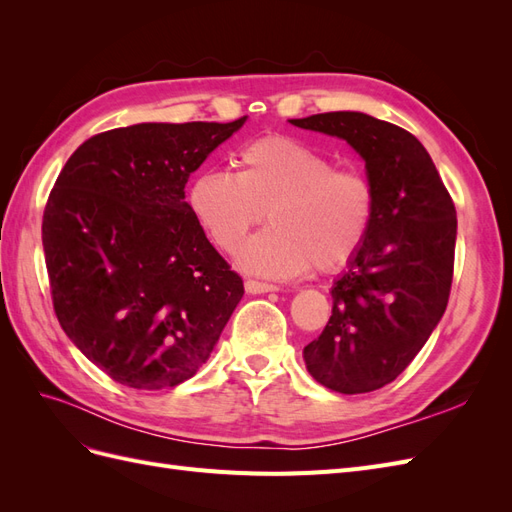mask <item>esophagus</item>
<instances>
[{
  "instance_id": "34e87169",
  "label": "esophagus",
  "mask_w": 512,
  "mask_h": 512,
  "mask_svg": "<svg viewBox=\"0 0 512 512\" xmlns=\"http://www.w3.org/2000/svg\"><path fill=\"white\" fill-rule=\"evenodd\" d=\"M245 290L250 294H262V292H273L277 290L275 284H269V282H258V280H247L245 282Z\"/></svg>"
}]
</instances>
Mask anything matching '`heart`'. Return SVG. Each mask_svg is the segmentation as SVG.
I'll use <instances>...</instances> for the list:
<instances>
[{
    "label": "heart",
    "mask_w": 512,
    "mask_h": 512,
    "mask_svg": "<svg viewBox=\"0 0 512 512\" xmlns=\"http://www.w3.org/2000/svg\"><path fill=\"white\" fill-rule=\"evenodd\" d=\"M235 175L194 177L188 205L218 250L237 254L262 220L271 226L243 247L241 265L267 277L316 267L335 273L359 256L376 220L378 196L359 168H337L294 138L271 134L243 145Z\"/></svg>",
    "instance_id": "1"
}]
</instances>
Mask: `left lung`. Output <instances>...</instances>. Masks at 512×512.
Returning <instances> with one entry per match:
<instances>
[{
  "label": "left lung",
  "instance_id": "obj_1",
  "mask_svg": "<svg viewBox=\"0 0 512 512\" xmlns=\"http://www.w3.org/2000/svg\"><path fill=\"white\" fill-rule=\"evenodd\" d=\"M290 123L348 141L376 188L369 237L331 290L327 327L303 348L307 371L327 389L376 391L412 363L444 314L455 267V203L427 149L395 123L352 111Z\"/></svg>",
  "mask_w": 512,
  "mask_h": 512
}]
</instances>
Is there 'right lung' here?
<instances>
[{
    "mask_svg": "<svg viewBox=\"0 0 512 512\" xmlns=\"http://www.w3.org/2000/svg\"><path fill=\"white\" fill-rule=\"evenodd\" d=\"M138 123L87 138L53 185L42 245L61 329L130 389L190 380L243 297L185 183L243 126Z\"/></svg>",
    "mask_w": 512,
    "mask_h": 512,
    "instance_id": "add662e5",
    "label": "right lung"
}]
</instances>
